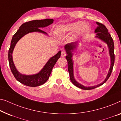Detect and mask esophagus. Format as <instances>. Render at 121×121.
Here are the masks:
<instances>
[{
	"label": "esophagus",
	"mask_w": 121,
	"mask_h": 121,
	"mask_svg": "<svg viewBox=\"0 0 121 121\" xmlns=\"http://www.w3.org/2000/svg\"><path fill=\"white\" fill-rule=\"evenodd\" d=\"M66 55V52H65V51H62V52H61V56L64 57V56H65Z\"/></svg>",
	"instance_id": "esophagus-1"
}]
</instances>
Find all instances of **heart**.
Returning a JSON list of instances; mask_svg holds the SVG:
<instances>
[{
  "label": "heart",
  "mask_w": 121,
  "mask_h": 121,
  "mask_svg": "<svg viewBox=\"0 0 121 121\" xmlns=\"http://www.w3.org/2000/svg\"><path fill=\"white\" fill-rule=\"evenodd\" d=\"M90 30V26L87 23H82L80 21L61 24L55 28V33L59 36H65L75 32L74 39H79L87 33Z\"/></svg>",
  "instance_id": "heart-1"
}]
</instances>
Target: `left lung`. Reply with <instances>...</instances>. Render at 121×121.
<instances>
[{"label": "left lung", "mask_w": 121, "mask_h": 121, "mask_svg": "<svg viewBox=\"0 0 121 121\" xmlns=\"http://www.w3.org/2000/svg\"><path fill=\"white\" fill-rule=\"evenodd\" d=\"M97 24L98 26L95 30V32L96 33V35L95 36V38H97L100 40L102 41L103 42H105L106 44H107L108 49H109V53L110 57V61H111V64L109 70L108 71V73L106 77L103 82H101L100 84L97 85L92 86H85L82 85V84L77 82L74 78V69H73V65L74 62L73 60V52L77 50L78 46L79 45V43L75 42H72L69 43H67L65 46V49L66 50V52L67 53V55L66 56V59L67 60L68 62V71L69 72L70 79L75 86L78 87L80 89H83V90H91L95 89L97 87H99L103 84L105 83V82L108 80V79L110 76L111 72L112 71V68L113 65H114L115 62V54H114V43H113V39L111 37L110 34L108 32V30L107 28H106L105 26L103 24H101L100 23L97 22Z\"/></svg>", "instance_id": "8db88e82"}]
</instances>
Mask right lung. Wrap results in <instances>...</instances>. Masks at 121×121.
I'll return each mask as SVG.
<instances>
[{"label": "right lung", "instance_id": "1", "mask_svg": "<svg viewBox=\"0 0 121 121\" xmlns=\"http://www.w3.org/2000/svg\"><path fill=\"white\" fill-rule=\"evenodd\" d=\"M53 21V19H45L31 21L24 23L19 27V29L12 37L8 54L9 65L16 80L25 85L30 87H36L44 84L49 78L54 65L60 58L61 51L60 50L56 54L50 57L39 73L32 75H26L21 73L14 65L12 59V53L14 48L19 39L29 33L37 32L47 35L48 34L46 32L39 28L49 26L54 22Z\"/></svg>", "mask_w": 121, "mask_h": 121}]
</instances>
